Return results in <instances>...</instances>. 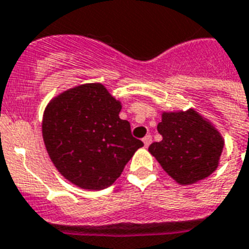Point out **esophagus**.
I'll return each instance as SVG.
<instances>
[{
	"label": "esophagus",
	"instance_id": "esophagus-1",
	"mask_svg": "<svg viewBox=\"0 0 249 249\" xmlns=\"http://www.w3.org/2000/svg\"><path fill=\"white\" fill-rule=\"evenodd\" d=\"M151 142H152V137L150 136V134H147V136H146V137H144V138H143L144 146H146V147H148V146L151 144Z\"/></svg>",
	"mask_w": 249,
	"mask_h": 249
}]
</instances>
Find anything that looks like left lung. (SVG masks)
Segmentation results:
<instances>
[{"label": "left lung", "mask_w": 249, "mask_h": 249, "mask_svg": "<svg viewBox=\"0 0 249 249\" xmlns=\"http://www.w3.org/2000/svg\"><path fill=\"white\" fill-rule=\"evenodd\" d=\"M158 132L163 140L150 144L148 151L178 183L190 185L200 181L218 166L224 141L194 109L164 112Z\"/></svg>", "instance_id": "obj_1"}]
</instances>
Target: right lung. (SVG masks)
<instances>
[{
    "mask_svg": "<svg viewBox=\"0 0 249 249\" xmlns=\"http://www.w3.org/2000/svg\"><path fill=\"white\" fill-rule=\"evenodd\" d=\"M121 105L102 84L64 91L45 109L42 136L50 159L68 181L102 190L120 177L143 142L119 117Z\"/></svg>",
    "mask_w": 249,
    "mask_h": 249,
    "instance_id": "right-lung-1",
    "label": "right lung"
}]
</instances>
